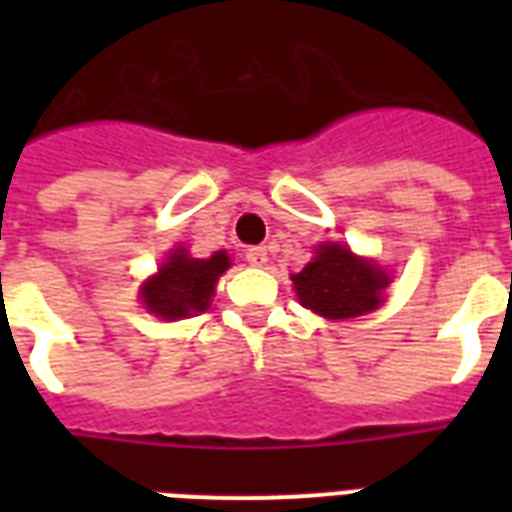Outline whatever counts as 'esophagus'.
<instances>
[{"label": "esophagus", "instance_id": "1", "mask_svg": "<svg viewBox=\"0 0 512 512\" xmlns=\"http://www.w3.org/2000/svg\"><path fill=\"white\" fill-rule=\"evenodd\" d=\"M244 260H247L249 265H255V268H263V265L268 263V249H265V247H249L247 252H244Z\"/></svg>", "mask_w": 512, "mask_h": 512}]
</instances>
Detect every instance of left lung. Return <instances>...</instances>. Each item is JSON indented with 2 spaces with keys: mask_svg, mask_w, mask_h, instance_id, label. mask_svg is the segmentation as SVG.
Listing matches in <instances>:
<instances>
[{
  "mask_svg": "<svg viewBox=\"0 0 512 512\" xmlns=\"http://www.w3.org/2000/svg\"><path fill=\"white\" fill-rule=\"evenodd\" d=\"M297 297L305 308L324 319H353L374 311L382 303L388 276L377 265L366 263L350 249L321 244L316 257L292 276Z\"/></svg>",
  "mask_w": 512,
  "mask_h": 512,
  "instance_id": "obj_1",
  "label": "left lung"
}]
</instances>
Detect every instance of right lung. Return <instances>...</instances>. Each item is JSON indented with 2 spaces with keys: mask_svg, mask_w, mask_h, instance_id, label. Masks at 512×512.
<instances>
[{
  "mask_svg": "<svg viewBox=\"0 0 512 512\" xmlns=\"http://www.w3.org/2000/svg\"><path fill=\"white\" fill-rule=\"evenodd\" d=\"M228 265L231 263L225 252H215L207 260H199L177 249L154 279L143 284V303L148 311L167 321L204 313L215 295L217 279L228 271Z\"/></svg>",
  "mask_w": 512,
  "mask_h": 512,
  "instance_id": "1",
  "label": "right lung"
}]
</instances>
